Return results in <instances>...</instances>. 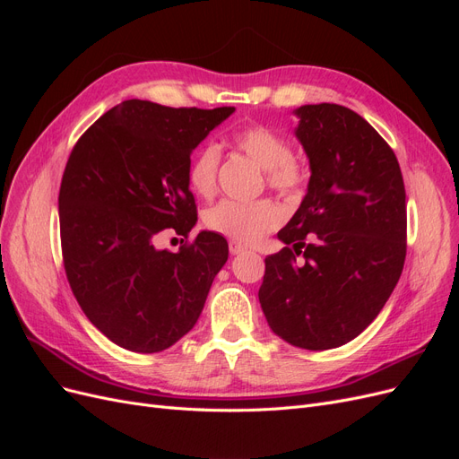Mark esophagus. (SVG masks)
<instances>
[{"mask_svg":"<svg viewBox=\"0 0 459 459\" xmlns=\"http://www.w3.org/2000/svg\"><path fill=\"white\" fill-rule=\"evenodd\" d=\"M247 251V247L238 243V241H230V253L235 256V255H243Z\"/></svg>","mask_w":459,"mask_h":459,"instance_id":"34e87169","label":"esophagus"}]
</instances>
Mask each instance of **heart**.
Masks as SVG:
<instances>
[{
	"label": "heart",
	"mask_w": 459,
	"mask_h": 459,
	"mask_svg": "<svg viewBox=\"0 0 459 459\" xmlns=\"http://www.w3.org/2000/svg\"><path fill=\"white\" fill-rule=\"evenodd\" d=\"M231 145L251 159L266 174V184L283 197L293 199L307 184V169L293 157V147L281 134L264 124H247L231 134ZM220 169V149L214 143L203 145L189 164L187 179L191 189L201 197H211ZM204 226L224 238L251 245L264 235L280 228L281 208L272 201L239 203L224 199L208 208Z\"/></svg>",
	"instance_id": "obj_1"
}]
</instances>
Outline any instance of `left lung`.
<instances>
[{
    "label": "left lung",
    "mask_w": 459,
    "mask_h": 459,
    "mask_svg": "<svg viewBox=\"0 0 459 459\" xmlns=\"http://www.w3.org/2000/svg\"><path fill=\"white\" fill-rule=\"evenodd\" d=\"M295 115L312 174L277 233L285 247L264 260L258 299L277 337L327 351L358 337L400 280L406 189L394 151L354 110L319 103Z\"/></svg>",
    "instance_id": "8db88e82"
}]
</instances>
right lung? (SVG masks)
Instances as JSON below:
<instances>
[{
    "label": "right lung",
    "instance_id": "right-lung-1",
    "mask_svg": "<svg viewBox=\"0 0 459 459\" xmlns=\"http://www.w3.org/2000/svg\"><path fill=\"white\" fill-rule=\"evenodd\" d=\"M233 107L172 108L128 100L76 142L59 191L66 280L90 322L122 349L152 354L193 329L228 241L197 233L178 253L155 239H187L197 221L191 152Z\"/></svg>",
    "mask_w": 459,
    "mask_h": 459
}]
</instances>
